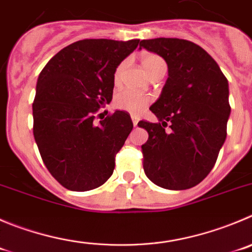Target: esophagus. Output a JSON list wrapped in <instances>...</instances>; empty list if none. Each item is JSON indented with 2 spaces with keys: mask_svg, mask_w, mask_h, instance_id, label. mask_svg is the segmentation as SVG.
Here are the masks:
<instances>
[{
  "mask_svg": "<svg viewBox=\"0 0 252 252\" xmlns=\"http://www.w3.org/2000/svg\"><path fill=\"white\" fill-rule=\"evenodd\" d=\"M131 122H133V126H138V122H139V117H138V115L131 114Z\"/></svg>",
  "mask_w": 252,
  "mask_h": 252,
  "instance_id": "1",
  "label": "esophagus"
}]
</instances>
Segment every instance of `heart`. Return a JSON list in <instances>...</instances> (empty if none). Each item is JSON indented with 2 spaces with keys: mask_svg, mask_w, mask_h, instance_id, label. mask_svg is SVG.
Instances as JSON below:
<instances>
[{
  "mask_svg": "<svg viewBox=\"0 0 252 252\" xmlns=\"http://www.w3.org/2000/svg\"><path fill=\"white\" fill-rule=\"evenodd\" d=\"M142 65L144 68V70L147 72L148 76H152L153 73H155L159 69H166V64L164 62V60L161 57L157 55H153V53H144L142 56ZM124 63L119 64L115 69L114 73V79L115 81H119L122 76V70H123ZM150 99L147 95H143V94H138L135 92H131L129 89H124V91L119 92L115 97V105L119 108V109L126 110V112L130 113H138L142 112L148 104H149Z\"/></svg>",
  "mask_w": 252,
  "mask_h": 252,
  "instance_id": "b5f03b06",
  "label": "heart"
}]
</instances>
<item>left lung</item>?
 <instances>
[{
	"mask_svg": "<svg viewBox=\"0 0 252 252\" xmlns=\"http://www.w3.org/2000/svg\"><path fill=\"white\" fill-rule=\"evenodd\" d=\"M139 48L168 64V79L150 107L159 122L138 123L149 134L142 145L145 175L164 189H189L210 173L226 139L229 83L208 52L187 39H143Z\"/></svg>",
	"mask_w": 252,
	"mask_h": 252,
	"instance_id": "8db88e82",
	"label": "left lung"
}]
</instances>
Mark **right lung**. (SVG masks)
<instances>
[{"instance_id": "1", "label": "right lung", "mask_w": 252, "mask_h": 252, "mask_svg": "<svg viewBox=\"0 0 252 252\" xmlns=\"http://www.w3.org/2000/svg\"><path fill=\"white\" fill-rule=\"evenodd\" d=\"M138 43L82 39L61 49L39 73L32 105L34 140L44 165L65 189H95L113 174L133 122L124 110L100 121L95 113L112 100L115 69Z\"/></svg>"}]
</instances>
